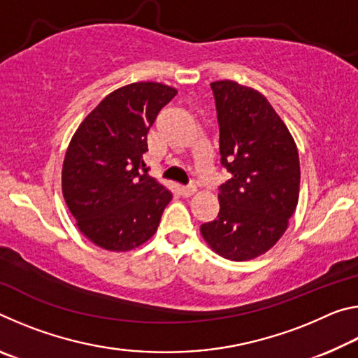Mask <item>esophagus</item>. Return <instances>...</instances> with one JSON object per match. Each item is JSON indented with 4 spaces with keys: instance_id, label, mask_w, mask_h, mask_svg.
<instances>
[{
    "instance_id": "1",
    "label": "esophagus",
    "mask_w": 358,
    "mask_h": 358,
    "mask_svg": "<svg viewBox=\"0 0 358 358\" xmlns=\"http://www.w3.org/2000/svg\"><path fill=\"white\" fill-rule=\"evenodd\" d=\"M196 186L194 185H189V186H181L180 187V192H181V196L183 197H191L192 194H196Z\"/></svg>"
}]
</instances>
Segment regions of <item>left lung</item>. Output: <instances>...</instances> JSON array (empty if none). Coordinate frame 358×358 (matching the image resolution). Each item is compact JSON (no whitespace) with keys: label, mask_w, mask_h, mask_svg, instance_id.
<instances>
[{"label":"left lung","mask_w":358,"mask_h":358,"mask_svg":"<svg viewBox=\"0 0 358 358\" xmlns=\"http://www.w3.org/2000/svg\"><path fill=\"white\" fill-rule=\"evenodd\" d=\"M221 164L220 213L201 226L208 246L229 260H251L275 246L299 203V150L287 126L257 90L217 80Z\"/></svg>","instance_id":"obj_1"}]
</instances>
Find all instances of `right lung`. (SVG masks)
<instances>
[{"instance_id": "obj_1", "label": "right lung", "mask_w": 358, "mask_h": 358, "mask_svg": "<svg viewBox=\"0 0 358 358\" xmlns=\"http://www.w3.org/2000/svg\"><path fill=\"white\" fill-rule=\"evenodd\" d=\"M175 94L157 82L126 85L106 96L72 136L63 196L78 230L96 246L129 251L157 230L172 192L150 177L143 155L151 124Z\"/></svg>"}]
</instances>
